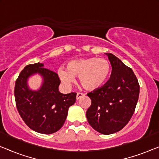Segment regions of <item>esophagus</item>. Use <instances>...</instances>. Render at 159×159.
<instances>
[{"instance_id": "obj_1", "label": "esophagus", "mask_w": 159, "mask_h": 159, "mask_svg": "<svg viewBox=\"0 0 159 159\" xmlns=\"http://www.w3.org/2000/svg\"><path fill=\"white\" fill-rule=\"evenodd\" d=\"M84 95H85V94H84V93H77V99L78 100V99H80V98H82V96H84Z\"/></svg>"}]
</instances>
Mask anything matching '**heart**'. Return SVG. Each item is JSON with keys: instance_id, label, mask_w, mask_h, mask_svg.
<instances>
[{"instance_id": "obj_1", "label": "heart", "mask_w": 159, "mask_h": 159, "mask_svg": "<svg viewBox=\"0 0 159 159\" xmlns=\"http://www.w3.org/2000/svg\"><path fill=\"white\" fill-rule=\"evenodd\" d=\"M111 67L108 60L103 58L90 57L72 60L66 64V69H58V76L66 84H71L75 77L84 89L95 90L105 83L109 77Z\"/></svg>"}]
</instances>
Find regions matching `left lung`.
<instances>
[{"label": "left lung", "instance_id": "left-lung-1", "mask_svg": "<svg viewBox=\"0 0 159 159\" xmlns=\"http://www.w3.org/2000/svg\"><path fill=\"white\" fill-rule=\"evenodd\" d=\"M106 55L112 66L111 76L103 87L87 94L91 105L86 116L93 129L110 134L123 129L131 119L138 101L140 84L131 68L113 54Z\"/></svg>", "mask_w": 159, "mask_h": 159}]
</instances>
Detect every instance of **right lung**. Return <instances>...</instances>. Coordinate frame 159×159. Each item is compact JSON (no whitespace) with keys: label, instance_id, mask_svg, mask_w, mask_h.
<instances>
[{"label":"right lung","instance_id":"1","mask_svg":"<svg viewBox=\"0 0 159 159\" xmlns=\"http://www.w3.org/2000/svg\"><path fill=\"white\" fill-rule=\"evenodd\" d=\"M34 73L44 78L38 91H30L26 85L28 77ZM60 82L57 74L44 68L42 63L27 65L19 74L15 83V101L19 115L30 129L39 133L52 134L64 125L77 93H59Z\"/></svg>","mask_w":159,"mask_h":159}]
</instances>
